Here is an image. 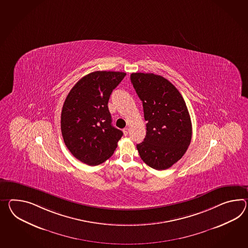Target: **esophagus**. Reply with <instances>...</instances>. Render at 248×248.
Returning <instances> with one entry per match:
<instances>
[{
	"label": "esophagus",
	"mask_w": 248,
	"mask_h": 248,
	"mask_svg": "<svg viewBox=\"0 0 248 248\" xmlns=\"http://www.w3.org/2000/svg\"><path fill=\"white\" fill-rule=\"evenodd\" d=\"M123 132H124V134L126 136V135H128V133H129V129L128 128H124V130H123Z\"/></svg>",
	"instance_id": "obj_1"
}]
</instances>
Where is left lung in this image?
Instances as JSON below:
<instances>
[{"instance_id":"1","label":"left lung","mask_w":248,"mask_h":248,"mask_svg":"<svg viewBox=\"0 0 248 248\" xmlns=\"http://www.w3.org/2000/svg\"><path fill=\"white\" fill-rule=\"evenodd\" d=\"M131 81L142 101L146 136L137 144L140 157L156 170H165L181 158L192 139V123L180 92L160 75L131 74Z\"/></svg>"}]
</instances>
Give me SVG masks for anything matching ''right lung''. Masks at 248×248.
<instances>
[{
	"mask_svg": "<svg viewBox=\"0 0 248 248\" xmlns=\"http://www.w3.org/2000/svg\"><path fill=\"white\" fill-rule=\"evenodd\" d=\"M126 75L97 71L79 79L67 95L61 115V131L74 157L97 166L111 157L123 132L112 125L108 110L113 90Z\"/></svg>",
	"mask_w": 248,
	"mask_h": 248,
	"instance_id": "obj_1",
	"label": "right lung"
}]
</instances>
